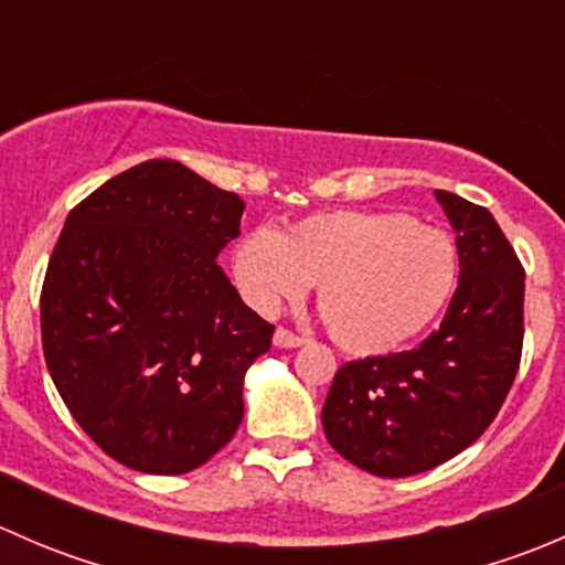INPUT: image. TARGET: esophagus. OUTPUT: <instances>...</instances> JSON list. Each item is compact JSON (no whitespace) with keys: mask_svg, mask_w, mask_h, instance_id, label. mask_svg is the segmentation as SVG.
Returning <instances> with one entry per match:
<instances>
[{"mask_svg":"<svg viewBox=\"0 0 565 565\" xmlns=\"http://www.w3.org/2000/svg\"><path fill=\"white\" fill-rule=\"evenodd\" d=\"M273 344H276V347H284V350H292V347L306 344V339H303V335L292 333V330L278 328V330H276V335H273Z\"/></svg>","mask_w":565,"mask_h":565,"instance_id":"esophagus-1","label":"esophagus"}]
</instances>
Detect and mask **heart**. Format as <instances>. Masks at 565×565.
Instances as JSON below:
<instances>
[{"mask_svg":"<svg viewBox=\"0 0 565 565\" xmlns=\"http://www.w3.org/2000/svg\"><path fill=\"white\" fill-rule=\"evenodd\" d=\"M232 276L259 315H276L319 281L330 339L355 355H385L443 315L457 292L459 248L413 215L333 210L284 232L250 230L232 250Z\"/></svg>","mask_w":565,"mask_h":565,"instance_id":"1","label":"heart"}]
</instances>
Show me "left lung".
Returning <instances> with one entry per match:
<instances>
[{"instance_id":"1","label":"left lung","mask_w":565,"mask_h":565,"mask_svg":"<svg viewBox=\"0 0 565 565\" xmlns=\"http://www.w3.org/2000/svg\"><path fill=\"white\" fill-rule=\"evenodd\" d=\"M457 230L459 287L418 347L350 361L322 407L324 437L383 478L443 465L478 440L503 407L522 361L525 267L487 207L437 191Z\"/></svg>"}]
</instances>
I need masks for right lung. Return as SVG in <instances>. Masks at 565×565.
Returning <instances> with one entry per match:
<instances>
[{
  "label": "right lung",
  "instance_id": "add662e5",
  "mask_svg": "<svg viewBox=\"0 0 565 565\" xmlns=\"http://www.w3.org/2000/svg\"><path fill=\"white\" fill-rule=\"evenodd\" d=\"M237 193L158 158L71 210L40 292L51 380L89 440L130 470L180 476L235 437L243 377L270 350L215 256Z\"/></svg>",
  "mask_w": 565,
  "mask_h": 565
}]
</instances>
